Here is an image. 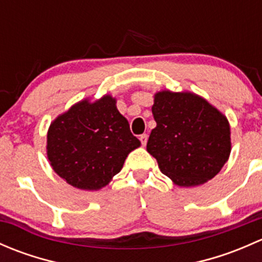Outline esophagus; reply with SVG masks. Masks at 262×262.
Instances as JSON below:
<instances>
[{
    "instance_id": "34e87169",
    "label": "esophagus",
    "mask_w": 262,
    "mask_h": 262,
    "mask_svg": "<svg viewBox=\"0 0 262 262\" xmlns=\"http://www.w3.org/2000/svg\"><path fill=\"white\" fill-rule=\"evenodd\" d=\"M139 139H141L142 144H143V146H146L147 141H148V136H147V134H142V136L139 137Z\"/></svg>"
}]
</instances>
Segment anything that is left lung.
I'll return each instance as SVG.
<instances>
[{
  "label": "left lung",
  "mask_w": 262,
  "mask_h": 262,
  "mask_svg": "<svg viewBox=\"0 0 262 262\" xmlns=\"http://www.w3.org/2000/svg\"><path fill=\"white\" fill-rule=\"evenodd\" d=\"M147 150L161 172L179 186H196L213 179L231 153L227 118L207 100L190 92L155 95Z\"/></svg>",
  "instance_id": "left-lung-1"
}]
</instances>
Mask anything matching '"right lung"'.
<instances>
[{"label": "right lung", "instance_id": "right-lung-1", "mask_svg": "<svg viewBox=\"0 0 262 262\" xmlns=\"http://www.w3.org/2000/svg\"><path fill=\"white\" fill-rule=\"evenodd\" d=\"M115 104L109 95L95 102L83 100L50 124V165L77 189L104 187L120 172L129 152L141 146Z\"/></svg>", "mask_w": 262, "mask_h": 262}]
</instances>
